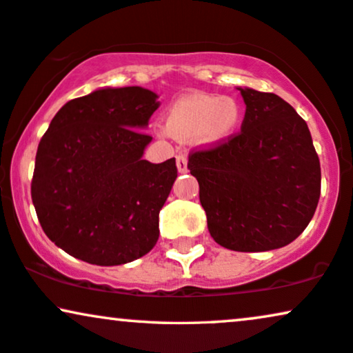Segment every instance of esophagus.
<instances>
[{"label": "esophagus", "instance_id": "obj_1", "mask_svg": "<svg viewBox=\"0 0 353 353\" xmlns=\"http://www.w3.org/2000/svg\"><path fill=\"white\" fill-rule=\"evenodd\" d=\"M187 154H179L177 156V169H179V172H187Z\"/></svg>", "mask_w": 353, "mask_h": 353}]
</instances>
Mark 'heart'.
I'll return each instance as SVG.
<instances>
[{"label":"heart","mask_w":353,"mask_h":353,"mask_svg":"<svg viewBox=\"0 0 353 353\" xmlns=\"http://www.w3.org/2000/svg\"><path fill=\"white\" fill-rule=\"evenodd\" d=\"M241 107L233 97L195 92L177 99L166 115V133L197 143L212 145L226 140L236 130Z\"/></svg>","instance_id":"1"}]
</instances>
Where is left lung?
Masks as SVG:
<instances>
[{
  "label": "left lung",
  "instance_id": "left-lung-1",
  "mask_svg": "<svg viewBox=\"0 0 353 353\" xmlns=\"http://www.w3.org/2000/svg\"><path fill=\"white\" fill-rule=\"evenodd\" d=\"M241 132L189 153L212 238L231 251L262 252L300 236L318 207L321 164L310 128L274 92L239 88Z\"/></svg>",
  "mask_w": 353,
  "mask_h": 353
}]
</instances>
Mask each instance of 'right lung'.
Returning a JSON list of instances; mask_svg holds the SVG:
<instances>
[{
    "label": "right lung",
    "mask_w": 353,
    "mask_h": 353,
    "mask_svg": "<svg viewBox=\"0 0 353 353\" xmlns=\"http://www.w3.org/2000/svg\"><path fill=\"white\" fill-rule=\"evenodd\" d=\"M154 92L99 89L61 107L40 140L30 194L43 233L96 265L143 257L159 238V210L177 177L176 159L143 156Z\"/></svg>",
    "instance_id": "right-lung-1"
}]
</instances>
